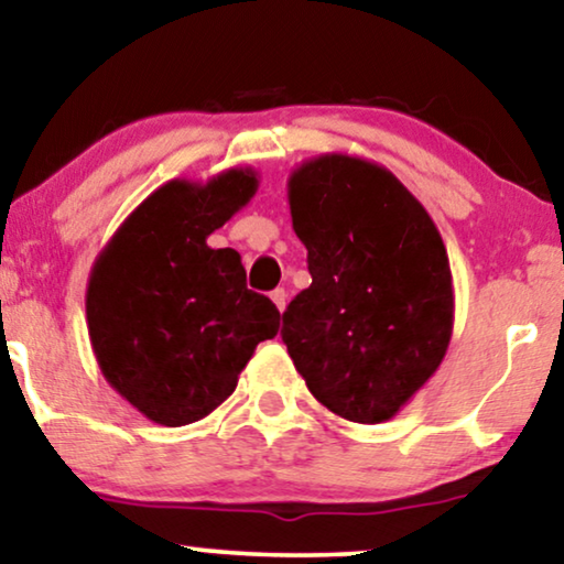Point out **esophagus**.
<instances>
[{"label": "esophagus", "instance_id": "34e87169", "mask_svg": "<svg viewBox=\"0 0 564 564\" xmlns=\"http://www.w3.org/2000/svg\"><path fill=\"white\" fill-rule=\"evenodd\" d=\"M272 303L276 305V311L282 313V311H284V305H288V292H284L282 288H280V290H274V292H272Z\"/></svg>", "mask_w": 564, "mask_h": 564}]
</instances>
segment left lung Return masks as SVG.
Instances as JSON below:
<instances>
[{"instance_id": "obj_1", "label": "left lung", "mask_w": 564, "mask_h": 564, "mask_svg": "<svg viewBox=\"0 0 564 564\" xmlns=\"http://www.w3.org/2000/svg\"><path fill=\"white\" fill-rule=\"evenodd\" d=\"M311 288L282 313L305 386L341 420H391L441 368L453 276L433 217L389 167L326 152L288 181Z\"/></svg>"}]
</instances>
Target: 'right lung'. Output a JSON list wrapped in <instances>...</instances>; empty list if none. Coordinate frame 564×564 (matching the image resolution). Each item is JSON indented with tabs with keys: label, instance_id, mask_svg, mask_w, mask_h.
<instances>
[{
	"label": "right lung",
	"instance_id": "add662e5",
	"mask_svg": "<svg viewBox=\"0 0 564 564\" xmlns=\"http://www.w3.org/2000/svg\"><path fill=\"white\" fill-rule=\"evenodd\" d=\"M256 188L251 167L207 184L167 181L123 219L90 269L85 311L98 368L158 425L215 412L256 345L280 332L276 305L246 288L240 253L207 246Z\"/></svg>",
	"mask_w": 564,
	"mask_h": 564
}]
</instances>
